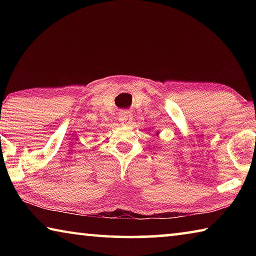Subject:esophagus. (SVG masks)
I'll use <instances>...</instances> for the list:
<instances>
[{
  "label": "esophagus",
  "instance_id": "34e87169",
  "mask_svg": "<svg viewBox=\"0 0 256 256\" xmlns=\"http://www.w3.org/2000/svg\"><path fill=\"white\" fill-rule=\"evenodd\" d=\"M118 120H120V124L128 125L132 122V115L128 112H120L118 114Z\"/></svg>",
  "mask_w": 256,
  "mask_h": 256
}]
</instances>
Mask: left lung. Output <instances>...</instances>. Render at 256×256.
<instances>
[{
	"instance_id": "obj_1",
	"label": "left lung",
	"mask_w": 256,
	"mask_h": 256,
	"mask_svg": "<svg viewBox=\"0 0 256 256\" xmlns=\"http://www.w3.org/2000/svg\"><path fill=\"white\" fill-rule=\"evenodd\" d=\"M157 136H158V133H157Z\"/></svg>"
}]
</instances>
